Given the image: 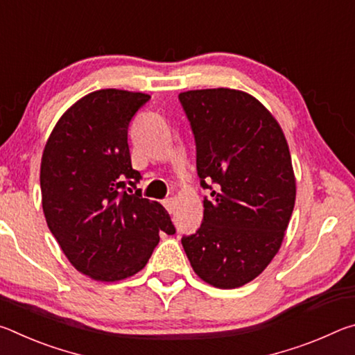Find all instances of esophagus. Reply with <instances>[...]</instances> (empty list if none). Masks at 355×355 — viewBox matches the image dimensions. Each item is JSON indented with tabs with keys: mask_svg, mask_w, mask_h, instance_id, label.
Returning <instances> with one entry per match:
<instances>
[{
	"mask_svg": "<svg viewBox=\"0 0 355 355\" xmlns=\"http://www.w3.org/2000/svg\"><path fill=\"white\" fill-rule=\"evenodd\" d=\"M163 205L166 207V209H167V211H169L171 214H172L173 211H175V200H173L172 197H171V199H166V200L163 202Z\"/></svg>",
	"mask_w": 355,
	"mask_h": 355,
	"instance_id": "obj_1",
	"label": "esophagus"
}]
</instances>
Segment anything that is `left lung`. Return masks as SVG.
Masks as SVG:
<instances>
[{"label": "left lung", "instance_id": "1", "mask_svg": "<svg viewBox=\"0 0 355 355\" xmlns=\"http://www.w3.org/2000/svg\"><path fill=\"white\" fill-rule=\"evenodd\" d=\"M196 139L203 199L199 230L182 244L194 272L222 290L258 277L277 254L296 200L290 148L277 120L235 89L178 95Z\"/></svg>", "mask_w": 355, "mask_h": 355}]
</instances>
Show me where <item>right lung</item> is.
Here are the masks:
<instances>
[{
  "mask_svg": "<svg viewBox=\"0 0 355 355\" xmlns=\"http://www.w3.org/2000/svg\"><path fill=\"white\" fill-rule=\"evenodd\" d=\"M150 100L142 92L101 89L70 106L45 144L42 208L48 228L81 274L98 282L131 277L146 266L159 232L175 233L158 202L135 194L128 125Z\"/></svg>",
  "mask_w": 355,
  "mask_h": 355,
  "instance_id": "1",
  "label": "right lung"
}]
</instances>
